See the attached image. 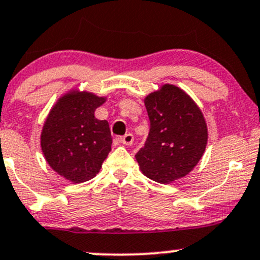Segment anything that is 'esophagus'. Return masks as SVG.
Segmentation results:
<instances>
[{"instance_id": "1", "label": "esophagus", "mask_w": 260, "mask_h": 260, "mask_svg": "<svg viewBox=\"0 0 260 260\" xmlns=\"http://www.w3.org/2000/svg\"><path fill=\"white\" fill-rule=\"evenodd\" d=\"M119 141H121V143L129 146V144H132L133 141H135V137H133L132 133H127V135H124L123 137L119 138Z\"/></svg>"}]
</instances>
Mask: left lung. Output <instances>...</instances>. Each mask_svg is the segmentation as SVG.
<instances>
[{"instance_id": "8db88e82", "label": "left lung", "mask_w": 260, "mask_h": 260, "mask_svg": "<svg viewBox=\"0 0 260 260\" xmlns=\"http://www.w3.org/2000/svg\"><path fill=\"white\" fill-rule=\"evenodd\" d=\"M151 128L136 154L142 173L169 184L198 165L208 142V128L201 108L187 92L166 83L144 98Z\"/></svg>"}]
</instances>
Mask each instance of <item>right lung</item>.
Masks as SVG:
<instances>
[{
	"label": "right lung",
	"mask_w": 260,
	"mask_h": 260,
	"mask_svg": "<svg viewBox=\"0 0 260 260\" xmlns=\"http://www.w3.org/2000/svg\"><path fill=\"white\" fill-rule=\"evenodd\" d=\"M106 101L107 97L72 88L57 100L42 127L46 162L75 184L94 178L111 151L108 122L94 117Z\"/></svg>",
	"instance_id": "right-lung-1"
}]
</instances>
